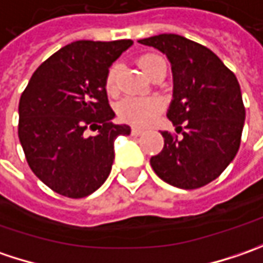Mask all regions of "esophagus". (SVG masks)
<instances>
[{"label":"esophagus","mask_w":263,"mask_h":263,"mask_svg":"<svg viewBox=\"0 0 263 263\" xmlns=\"http://www.w3.org/2000/svg\"><path fill=\"white\" fill-rule=\"evenodd\" d=\"M143 129H140V128H132L131 134L134 137H140V135H143Z\"/></svg>","instance_id":"34e87169"}]
</instances>
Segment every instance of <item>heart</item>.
<instances>
[{"mask_svg":"<svg viewBox=\"0 0 263 263\" xmlns=\"http://www.w3.org/2000/svg\"><path fill=\"white\" fill-rule=\"evenodd\" d=\"M163 62L160 55L156 54H145L138 59V66L144 73H152L156 64ZM118 74H119V64H111L106 73L104 86L110 96L118 92ZM163 104L156 97H126L123 98L118 106V113L123 120L132 123L135 126H145L162 111Z\"/></svg>","mask_w":263,"mask_h":263,"instance_id":"obj_1","label":"heart"}]
</instances>
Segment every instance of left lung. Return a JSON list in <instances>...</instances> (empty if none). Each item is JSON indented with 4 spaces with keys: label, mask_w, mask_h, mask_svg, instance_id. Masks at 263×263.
Masks as SVG:
<instances>
[{
    "label": "left lung",
    "mask_w": 263,
    "mask_h": 263,
    "mask_svg": "<svg viewBox=\"0 0 263 263\" xmlns=\"http://www.w3.org/2000/svg\"><path fill=\"white\" fill-rule=\"evenodd\" d=\"M163 52L172 69L174 94L163 150L150 159L157 177L184 190L200 189L219 177L240 147L246 110L235 74L209 48L175 33L138 41Z\"/></svg>",
    "instance_id": "1"
}]
</instances>
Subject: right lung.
I'll return each instance as SVG.
<instances>
[{
  "instance_id": "1",
  "label": "right lung",
  "mask_w": 263,
  "mask_h": 263,
  "mask_svg": "<svg viewBox=\"0 0 263 263\" xmlns=\"http://www.w3.org/2000/svg\"><path fill=\"white\" fill-rule=\"evenodd\" d=\"M131 40L76 41L33 72L18 101V140L32 172L52 191L82 199L109 177L115 140L129 135L115 125L104 79ZM88 127L98 129L88 137Z\"/></svg>"
}]
</instances>
